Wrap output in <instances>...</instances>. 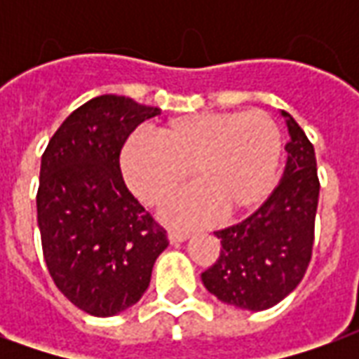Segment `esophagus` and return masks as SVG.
I'll use <instances>...</instances> for the list:
<instances>
[{
  "instance_id": "obj_1",
  "label": "esophagus",
  "mask_w": 359,
  "mask_h": 359,
  "mask_svg": "<svg viewBox=\"0 0 359 359\" xmlns=\"http://www.w3.org/2000/svg\"><path fill=\"white\" fill-rule=\"evenodd\" d=\"M188 236H190L188 231H177V229H171V231H169V241L171 242H182L187 241Z\"/></svg>"
}]
</instances>
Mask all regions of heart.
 <instances>
[{
	"label": "heart",
	"instance_id": "heart-1",
	"mask_svg": "<svg viewBox=\"0 0 359 359\" xmlns=\"http://www.w3.org/2000/svg\"><path fill=\"white\" fill-rule=\"evenodd\" d=\"M283 159V133L262 109L198 113L167 121L156 142L133 136L121 167L142 202L159 208L187 182L196 184L165 208L177 225H196L221 211L236 217L271 194Z\"/></svg>",
	"mask_w": 359,
	"mask_h": 359
}]
</instances>
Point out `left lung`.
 Returning <instances> with one entry per match:
<instances>
[{
    "mask_svg": "<svg viewBox=\"0 0 359 359\" xmlns=\"http://www.w3.org/2000/svg\"><path fill=\"white\" fill-rule=\"evenodd\" d=\"M283 115L290 133L285 177L248 219L215 233L221 252L202 273L213 296L252 311L273 308L300 285L316 238V151L300 125L286 111Z\"/></svg>",
    "mask_w": 359,
    "mask_h": 359,
    "instance_id": "obj_1",
    "label": "left lung"
}]
</instances>
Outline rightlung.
I'll return each instance as SVG.
<instances>
[{
    "mask_svg": "<svg viewBox=\"0 0 359 359\" xmlns=\"http://www.w3.org/2000/svg\"><path fill=\"white\" fill-rule=\"evenodd\" d=\"M159 109L97 95L73 111L42 156L36 194L43 259L53 283L90 316H115L146 292L167 231L126 188L121 149Z\"/></svg>",
    "mask_w": 359,
    "mask_h": 359,
    "instance_id": "add662e5",
    "label": "right lung"
}]
</instances>
